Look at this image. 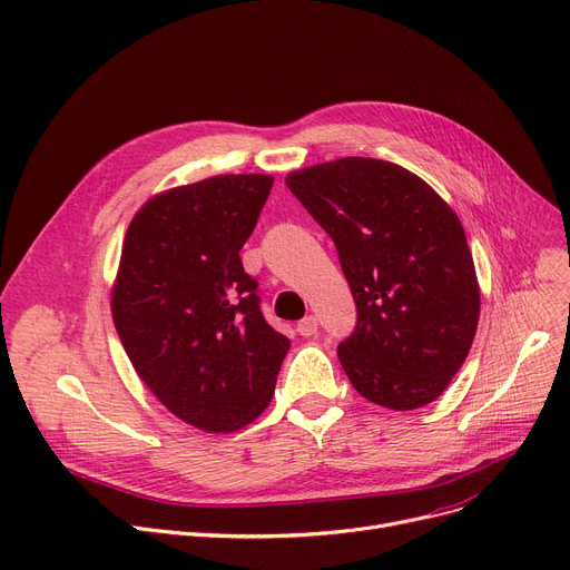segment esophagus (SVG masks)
Masks as SVG:
<instances>
[{
  "instance_id": "esophagus-1",
  "label": "esophagus",
  "mask_w": 570,
  "mask_h": 570,
  "mask_svg": "<svg viewBox=\"0 0 570 570\" xmlns=\"http://www.w3.org/2000/svg\"><path fill=\"white\" fill-rule=\"evenodd\" d=\"M296 331H298L304 338L315 336V333H317V317H315V315L304 317V320H301V322L296 324Z\"/></svg>"
}]
</instances>
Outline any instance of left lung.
<instances>
[{"mask_svg":"<svg viewBox=\"0 0 570 570\" xmlns=\"http://www.w3.org/2000/svg\"><path fill=\"white\" fill-rule=\"evenodd\" d=\"M285 184L338 248L356 328L338 347L352 386L407 412L438 400L476 336L481 289L458 214L395 163L347 156Z\"/></svg>","mask_w":570,"mask_h":570,"instance_id":"1","label":"left lung"}]
</instances>
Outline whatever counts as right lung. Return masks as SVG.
Returning a JSON list of instances; mask_svg holds the SVG:
<instances>
[{
	"mask_svg": "<svg viewBox=\"0 0 570 570\" xmlns=\"http://www.w3.org/2000/svg\"><path fill=\"white\" fill-rule=\"evenodd\" d=\"M272 186V175H218L163 190L124 237L110 301L119 341L160 403L205 432L255 421L289 350L239 257Z\"/></svg>",
	"mask_w": 570,
	"mask_h": 570,
	"instance_id": "right-lung-1",
	"label": "right lung"
}]
</instances>
